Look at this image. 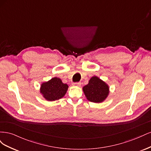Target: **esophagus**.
<instances>
[{"label": "esophagus", "instance_id": "1", "mask_svg": "<svg viewBox=\"0 0 151 151\" xmlns=\"http://www.w3.org/2000/svg\"><path fill=\"white\" fill-rule=\"evenodd\" d=\"M72 85L74 86H77V87H80L81 86V83H73Z\"/></svg>", "mask_w": 151, "mask_h": 151}]
</instances>
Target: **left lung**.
I'll return each instance as SVG.
<instances>
[{"label": "left lung", "instance_id": "obj_1", "mask_svg": "<svg viewBox=\"0 0 151 151\" xmlns=\"http://www.w3.org/2000/svg\"><path fill=\"white\" fill-rule=\"evenodd\" d=\"M83 89L87 99L93 103L103 102L109 94L108 86L96 76L91 77Z\"/></svg>", "mask_w": 151, "mask_h": 151}]
</instances>
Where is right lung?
Here are the masks:
<instances>
[{
    "instance_id": "obj_1",
    "label": "right lung",
    "mask_w": 151,
    "mask_h": 151,
    "mask_svg": "<svg viewBox=\"0 0 151 151\" xmlns=\"http://www.w3.org/2000/svg\"><path fill=\"white\" fill-rule=\"evenodd\" d=\"M68 88V85L63 84L60 79L53 77L42 84L40 93L48 101H55L64 96Z\"/></svg>"
}]
</instances>
